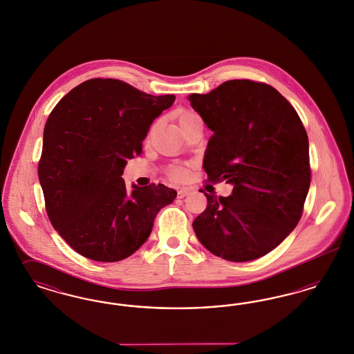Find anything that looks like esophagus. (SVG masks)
<instances>
[{
  "label": "esophagus",
  "instance_id": "34e87169",
  "mask_svg": "<svg viewBox=\"0 0 354 354\" xmlns=\"http://www.w3.org/2000/svg\"><path fill=\"white\" fill-rule=\"evenodd\" d=\"M188 194H189V189H188V188H180V189L178 191V198H179V199H183Z\"/></svg>",
  "mask_w": 354,
  "mask_h": 354
}]
</instances>
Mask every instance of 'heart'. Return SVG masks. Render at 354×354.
<instances>
[{
    "instance_id": "obj_1",
    "label": "heart",
    "mask_w": 354,
    "mask_h": 354,
    "mask_svg": "<svg viewBox=\"0 0 354 354\" xmlns=\"http://www.w3.org/2000/svg\"><path fill=\"white\" fill-rule=\"evenodd\" d=\"M194 113H185L180 119L185 118V117H189V115H192ZM185 174H187V171H185V167H182V166H174V167H171L169 171V175L172 178V179H175V180H182L183 178L185 176Z\"/></svg>"
}]
</instances>
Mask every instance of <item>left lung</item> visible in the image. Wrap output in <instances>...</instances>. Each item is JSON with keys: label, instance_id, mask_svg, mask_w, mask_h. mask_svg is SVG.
I'll use <instances>...</instances> for the list:
<instances>
[{"label": "left lung", "instance_id": "left-lung-1", "mask_svg": "<svg viewBox=\"0 0 354 354\" xmlns=\"http://www.w3.org/2000/svg\"><path fill=\"white\" fill-rule=\"evenodd\" d=\"M188 101L212 131L203 160L209 182L232 195L204 192L192 227L203 245L228 261L274 250L303 215L310 185L309 142L293 106L270 84L232 80Z\"/></svg>", "mask_w": 354, "mask_h": 354}]
</instances>
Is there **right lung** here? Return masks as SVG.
I'll list each match as a JSON object with an SVG mask.
<instances>
[{"label":"right lung","instance_id":"obj_1","mask_svg":"<svg viewBox=\"0 0 354 354\" xmlns=\"http://www.w3.org/2000/svg\"><path fill=\"white\" fill-rule=\"evenodd\" d=\"M174 101L119 80L93 78L53 109L38 178L51 224L75 252L102 263L131 256L149 239L156 214L176 198L165 185L129 191L122 179L153 119Z\"/></svg>","mask_w":354,"mask_h":354}]
</instances>
